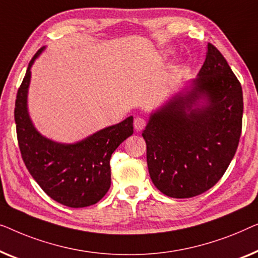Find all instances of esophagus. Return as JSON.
Instances as JSON below:
<instances>
[{
  "label": "esophagus",
  "mask_w": 258,
  "mask_h": 258,
  "mask_svg": "<svg viewBox=\"0 0 258 258\" xmlns=\"http://www.w3.org/2000/svg\"><path fill=\"white\" fill-rule=\"evenodd\" d=\"M145 126H146V120H145L144 118L137 117L134 119V128L137 131H143L145 128Z\"/></svg>",
  "instance_id": "34e87169"
}]
</instances>
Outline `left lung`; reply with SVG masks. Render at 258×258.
Instances as JSON below:
<instances>
[{"instance_id":"obj_1","label":"left lung","mask_w":258,"mask_h":258,"mask_svg":"<svg viewBox=\"0 0 258 258\" xmlns=\"http://www.w3.org/2000/svg\"><path fill=\"white\" fill-rule=\"evenodd\" d=\"M242 115V86L208 43L198 77L152 112L143 132L154 186L174 199L210 189L236 153Z\"/></svg>"}]
</instances>
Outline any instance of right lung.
<instances>
[{
    "mask_svg": "<svg viewBox=\"0 0 258 258\" xmlns=\"http://www.w3.org/2000/svg\"><path fill=\"white\" fill-rule=\"evenodd\" d=\"M44 49L32 57L17 91L14 114L20 151L29 173L52 200L83 208L100 201L110 189L111 155L133 134V117L75 144L56 143L42 136L29 115L28 91L31 67Z\"/></svg>",
    "mask_w": 258,
    "mask_h": 258,
    "instance_id": "add662e5",
    "label": "right lung"
}]
</instances>
